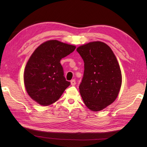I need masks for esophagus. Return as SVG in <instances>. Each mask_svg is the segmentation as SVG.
I'll list each match as a JSON object with an SVG mask.
<instances>
[{
  "label": "esophagus",
  "mask_w": 147,
  "mask_h": 147,
  "mask_svg": "<svg viewBox=\"0 0 147 147\" xmlns=\"http://www.w3.org/2000/svg\"><path fill=\"white\" fill-rule=\"evenodd\" d=\"M70 83H71V85L72 86H75V84H76V82H75V80L74 79L70 81Z\"/></svg>",
  "instance_id": "obj_1"
}]
</instances>
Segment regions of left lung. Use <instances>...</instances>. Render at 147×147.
I'll list each match as a JSON object with an SVG mask.
<instances>
[{"label":"left lung","mask_w":147,"mask_h":147,"mask_svg":"<svg viewBox=\"0 0 147 147\" xmlns=\"http://www.w3.org/2000/svg\"><path fill=\"white\" fill-rule=\"evenodd\" d=\"M77 51L84 61V74L79 86L84 104L94 112L103 110L117 99L122 76L117 57L107 44L92 42Z\"/></svg>","instance_id":"left-lung-1"}]
</instances>
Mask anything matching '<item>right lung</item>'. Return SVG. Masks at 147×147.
Masks as SVG:
<instances>
[{
	"mask_svg": "<svg viewBox=\"0 0 147 147\" xmlns=\"http://www.w3.org/2000/svg\"><path fill=\"white\" fill-rule=\"evenodd\" d=\"M75 48L52 40L41 44L30 57L24 72V85L29 96L40 105L53 104L70 84L64 76L60 61Z\"/></svg>",
	"mask_w": 147,
	"mask_h": 147,
	"instance_id": "right-lung-1",
	"label": "right lung"
}]
</instances>
